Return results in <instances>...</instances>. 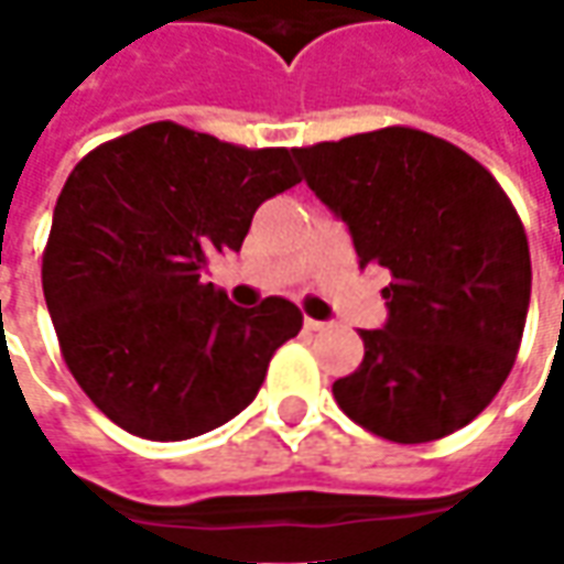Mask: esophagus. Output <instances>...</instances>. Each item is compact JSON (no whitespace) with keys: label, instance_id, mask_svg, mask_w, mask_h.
<instances>
[{"label":"esophagus","instance_id":"esophagus-1","mask_svg":"<svg viewBox=\"0 0 564 564\" xmlns=\"http://www.w3.org/2000/svg\"><path fill=\"white\" fill-rule=\"evenodd\" d=\"M326 326H329V323H323V319L305 317V329H307V332H323V329H326Z\"/></svg>","mask_w":564,"mask_h":564}]
</instances>
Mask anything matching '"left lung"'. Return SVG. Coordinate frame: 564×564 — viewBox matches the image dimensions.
Listing matches in <instances>:
<instances>
[{"label": "left lung", "mask_w": 564, "mask_h": 564, "mask_svg": "<svg viewBox=\"0 0 564 564\" xmlns=\"http://www.w3.org/2000/svg\"><path fill=\"white\" fill-rule=\"evenodd\" d=\"M307 186L347 223L359 269L390 271L387 323L335 380L354 423L395 444L453 435L508 380L532 295L517 210L465 150L411 127L293 148Z\"/></svg>", "instance_id": "8db88e82"}]
</instances>
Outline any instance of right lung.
<instances>
[{
  "label": "right lung",
  "mask_w": 564,
  "mask_h": 564,
  "mask_svg": "<svg viewBox=\"0 0 564 564\" xmlns=\"http://www.w3.org/2000/svg\"><path fill=\"white\" fill-rule=\"evenodd\" d=\"M299 181L286 148L247 150L172 120L72 169L44 247V302L68 371L111 423L184 441L257 399L302 311L281 295L232 305L202 269L241 250L259 205Z\"/></svg>",
  "instance_id": "1"
}]
</instances>
